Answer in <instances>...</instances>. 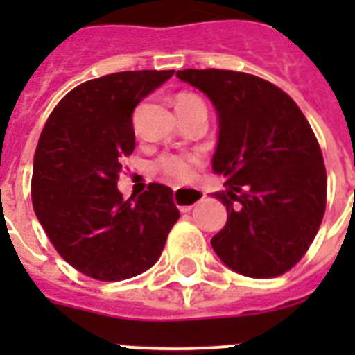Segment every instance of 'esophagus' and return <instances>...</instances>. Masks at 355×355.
Returning a JSON list of instances; mask_svg holds the SVG:
<instances>
[{"instance_id":"obj_1","label":"esophagus","mask_w":355,"mask_h":355,"mask_svg":"<svg viewBox=\"0 0 355 355\" xmlns=\"http://www.w3.org/2000/svg\"><path fill=\"white\" fill-rule=\"evenodd\" d=\"M199 188H174V202L181 213H187L202 199Z\"/></svg>"}]
</instances>
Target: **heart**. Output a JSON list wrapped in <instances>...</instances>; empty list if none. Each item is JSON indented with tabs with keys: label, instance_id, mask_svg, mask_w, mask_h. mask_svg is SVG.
Instances as JSON below:
<instances>
[{
	"label": "heart",
	"instance_id": "obj_1",
	"mask_svg": "<svg viewBox=\"0 0 355 355\" xmlns=\"http://www.w3.org/2000/svg\"><path fill=\"white\" fill-rule=\"evenodd\" d=\"M202 103L197 96L190 92H181L174 97L175 110H183L188 106ZM200 156L197 155H165L162 158L156 159L155 167L159 174H163L168 181L174 183H183V181L193 178L197 168L200 167Z\"/></svg>",
	"mask_w": 355,
	"mask_h": 355
}]
</instances>
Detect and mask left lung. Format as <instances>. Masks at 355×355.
<instances>
[{"label":"left lung","mask_w":355,"mask_h":355,"mask_svg":"<svg viewBox=\"0 0 355 355\" xmlns=\"http://www.w3.org/2000/svg\"><path fill=\"white\" fill-rule=\"evenodd\" d=\"M178 78L209 97L218 115L211 167L227 222L211 238L231 270L268 279L300 261L325 213L327 174L318 140L286 92L252 74L184 69Z\"/></svg>","instance_id":"8db88e82"}]
</instances>
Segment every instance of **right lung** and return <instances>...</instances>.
<instances>
[{
	"mask_svg": "<svg viewBox=\"0 0 355 355\" xmlns=\"http://www.w3.org/2000/svg\"><path fill=\"white\" fill-rule=\"evenodd\" d=\"M174 71H124L78 85L49 115L33 158L31 200L56 252L99 281H124L158 261L180 211L150 183L122 199V158L135 149L133 110Z\"/></svg>",
	"mask_w": 355,
	"mask_h": 355,
	"instance_id": "1",
	"label": "right lung"
}]
</instances>
